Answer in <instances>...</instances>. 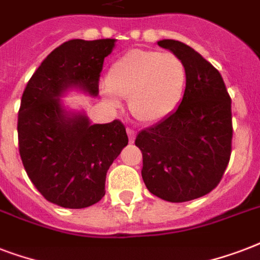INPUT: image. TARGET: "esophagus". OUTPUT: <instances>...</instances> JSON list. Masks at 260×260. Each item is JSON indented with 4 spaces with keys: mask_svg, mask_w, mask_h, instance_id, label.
Listing matches in <instances>:
<instances>
[{
    "mask_svg": "<svg viewBox=\"0 0 260 260\" xmlns=\"http://www.w3.org/2000/svg\"><path fill=\"white\" fill-rule=\"evenodd\" d=\"M126 135H128V140H129V143L132 144V143L135 142V131L131 129V128H126Z\"/></svg>",
    "mask_w": 260,
    "mask_h": 260,
    "instance_id": "1",
    "label": "esophagus"
}]
</instances>
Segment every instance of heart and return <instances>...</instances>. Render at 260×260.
Returning a JSON list of instances; mask_svg holds the SVG:
<instances>
[{"instance_id":"heart-1","label":"heart","mask_w":260,"mask_h":260,"mask_svg":"<svg viewBox=\"0 0 260 260\" xmlns=\"http://www.w3.org/2000/svg\"><path fill=\"white\" fill-rule=\"evenodd\" d=\"M101 89L104 101L118 108V98H128L132 117L143 124H156L174 113L187 82L181 59L160 51L135 48L114 60Z\"/></svg>"}]
</instances>
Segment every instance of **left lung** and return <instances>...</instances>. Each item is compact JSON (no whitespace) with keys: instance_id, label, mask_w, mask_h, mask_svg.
Masks as SVG:
<instances>
[{"instance_id":"obj_1","label":"left lung","mask_w":260,"mask_h":260,"mask_svg":"<svg viewBox=\"0 0 260 260\" xmlns=\"http://www.w3.org/2000/svg\"><path fill=\"white\" fill-rule=\"evenodd\" d=\"M158 46L181 59L187 82L171 116L139 132L147 189L170 202L200 198L221 181L231 158V97L216 69L183 43L165 39Z\"/></svg>"}]
</instances>
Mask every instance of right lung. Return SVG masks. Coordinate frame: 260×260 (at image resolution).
<instances>
[{
  "instance_id": "1",
  "label": "right lung",
  "mask_w": 260,
  "mask_h": 260,
  "mask_svg": "<svg viewBox=\"0 0 260 260\" xmlns=\"http://www.w3.org/2000/svg\"><path fill=\"white\" fill-rule=\"evenodd\" d=\"M116 39H74L55 48L26 83L18 110V150L35 187L47 201L82 209L105 196L106 173L128 144L114 120L91 124L85 112L67 110L60 97L77 89L98 95L104 59Z\"/></svg>"
}]
</instances>
